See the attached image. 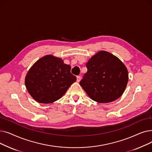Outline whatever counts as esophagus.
Here are the masks:
<instances>
[{
    "mask_svg": "<svg viewBox=\"0 0 152 152\" xmlns=\"http://www.w3.org/2000/svg\"><path fill=\"white\" fill-rule=\"evenodd\" d=\"M81 77L80 76H77V82H79L81 81Z\"/></svg>",
    "mask_w": 152,
    "mask_h": 152,
    "instance_id": "1",
    "label": "esophagus"
}]
</instances>
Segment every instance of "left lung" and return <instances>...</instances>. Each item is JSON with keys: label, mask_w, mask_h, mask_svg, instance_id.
<instances>
[{"label": "left lung", "mask_w": 152, "mask_h": 152, "mask_svg": "<svg viewBox=\"0 0 152 152\" xmlns=\"http://www.w3.org/2000/svg\"><path fill=\"white\" fill-rule=\"evenodd\" d=\"M87 73L79 83L87 95L99 103H109L120 97L128 82V72L113 54L100 51L86 63Z\"/></svg>", "instance_id": "obj_1"}]
</instances>
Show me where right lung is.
<instances>
[{
  "mask_svg": "<svg viewBox=\"0 0 152 152\" xmlns=\"http://www.w3.org/2000/svg\"><path fill=\"white\" fill-rule=\"evenodd\" d=\"M71 66L61 58L46 55L37 60L25 78L26 89L31 97L42 103H50L60 99L76 81Z\"/></svg>",
  "mask_w": 152,
  "mask_h": 152,
  "instance_id": "add662e5",
  "label": "right lung"
}]
</instances>
